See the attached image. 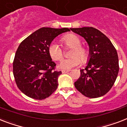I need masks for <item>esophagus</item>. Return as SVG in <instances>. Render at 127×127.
Here are the masks:
<instances>
[{"label":"esophagus","mask_w":127,"mask_h":127,"mask_svg":"<svg viewBox=\"0 0 127 127\" xmlns=\"http://www.w3.org/2000/svg\"><path fill=\"white\" fill-rule=\"evenodd\" d=\"M70 70H62V73H67L70 72Z\"/></svg>","instance_id":"obj_1"}]
</instances>
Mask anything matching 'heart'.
<instances>
[{
	"instance_id": "1",
	"label": "heart",
	"mask_w": 127,
	"mask_h": 127,
	"mask_svg": "<svg viewBox=\"0 0 127 127\" xmlns=\"http://www.w3.org/2000/svg\"><path fill=\"white\" fill-rule=\"evenodd\" d=\"M62 43L65 47H72L70 55L72 57L64 59L59 64V68L63 70H70L83 63H85L89 58V53L85 47L81 45L80 38L73 34H68L62 37ZM48 52L53 61H60L64 55L63 49L57 42H51L48 47Z\"/></svg>"
}]
</instances>
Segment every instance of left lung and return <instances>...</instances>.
<instances>
[{
	"instance_id": "left-lung-1",
	"label": "left lung",
	"mask_w": 127,
	"mask_h": 127,
	"mask_svg": "<svg viewBox=\"0 0 127 127\" xmlns=\"http://www.w3.org/2000/svg\"><path fill=\"white\" fill-rule=\"evenodd\" d=\"M85 39L89 46L90 59L85 69L80 70L75 87L88 98H98L111 89L119 72L116 49L108 37L93 27L70 29Z\"/></svg>"
}]
</instances>
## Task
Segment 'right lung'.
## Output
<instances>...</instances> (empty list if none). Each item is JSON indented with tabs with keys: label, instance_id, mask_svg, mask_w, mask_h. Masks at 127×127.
Here are the masks:
<instances>
[{
	"label": "right lung",
	"instance_id": "obj_1",
	"mask_svg": "<svg viewBox=\"0 0 127 127\" xmlns=\"http://www.w3.org/2000/svg\"><path fill=\"white\" fill-rule=\"evenodd\" d=\"M70 31L68 28L42 27L23 40L13 62V74L19 90L33 99L49 97L58 86L61 71L55 70L48 47L60 34Z\"/></svg>",
	"mask_w": 127,
	"mask_h": 127
}]
</instances>
